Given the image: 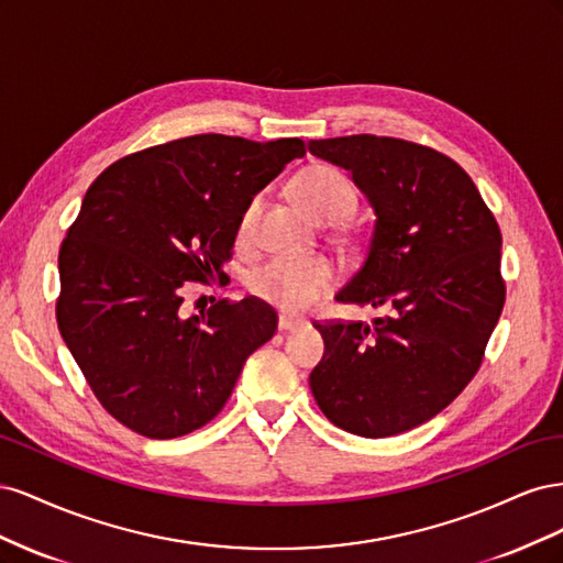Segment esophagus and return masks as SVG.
Here are the masks:
<instances>
[{
  "label": "esophagus",
  "instance_id": "34e87169",
  "mask_svg": "<svg viewBox=\"0 0 563 563\" xmlns=\"http://www.w3.org/2000/svg\"><path fill=\"white\" fill-rule=\"evenodd\" d=\"M302 323H305L302 319H294V317L279 314V323H277V327H279V331H282V333H288V331H296V329H300Z\"/></svg>",
  "mask_w": 563,
  "mask_h": 563
}]
</instances>
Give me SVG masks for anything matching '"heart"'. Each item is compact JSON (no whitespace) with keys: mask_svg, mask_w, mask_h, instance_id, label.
Returning a JSON list of instances; mask_svg holds the SVG:
<instances>
[{"mask_svg":"<svg viewBox=\"0 0 563 563\" xmlns=\"http://www.w3.org/2000/svg\"><path fill=\"white\" fill-rule=\"evenodd\" d=\"M294 190L302 209L317 223L333 225L345 220L356 207L352 180L329 164L302 168L296 176ZM263 207V197L255 195L236 223V244L249 249L255 240V225ZM335 267L327 258H275L251 275V291L261 300L284 312H302L335 286Z\"/></svg>","mask_w":563,"mask_h":563,"instance_id":"b5f03b06","label":"heart"}]
</instances>
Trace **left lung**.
I'll use <instances>...</instances> for the list:
<instances>
[{
	"mask_svg": "<svg viewBox=\"0 0 563 563\" xmlns=\"http://www.w3.org/2000/svg\"><path fill=\"white\" fill-rule=\"evenodd\" d=\"M308 150L350 172L376 213L366 258L335 300L389 310L314 323L312 395L335 428L395 437L444 411L479 371L505 305L500 228L472 178L432 147L362 133Z\"/></svg>",
	"mask_w": 563,
	"mask_h": 563,
	"instance_id": "8db88e82",
	"label": "left lung"
}]
</instances>
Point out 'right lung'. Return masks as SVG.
<instances>
[{
	"instance_id": "1",
	"label": "right lung",
	"mask_w": 563,
	"mask_h": 563,
	"mask_svg": "<svg viewBox=\"0 0 563 563\" xmlns=\"http://www.w3.org/2000/svg\"><path fill=\"white\" fill-rule=\"evenodd\" d=\"M302 141L201 133L114 162L84 195L58 255V329L106 411L150 439L203 428L249 354L277 331L269 305L218 300L183 317L185 282H225L236 223Z\"/></svg>"
}]
</instances>
